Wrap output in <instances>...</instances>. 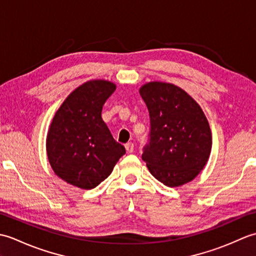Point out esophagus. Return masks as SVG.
<instances>
[{"instance_id": "obj_1", "label": "esophagus", "mask_w": 256, "mask_h": 256, "mask_svg": "<svg viewBox=\"0 0 256 256\" xmlns=\"http://www.w3.org/2000/svg\"><path fill=\"white\" fill-rule=\"evenodd\" d=\"M125 150H126V153H132L134 150V144L133 143H126L125 144Z\"/></svg>"}]
</instances>
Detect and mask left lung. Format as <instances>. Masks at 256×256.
Here are the masks:
<instances>
[{
	"mask_svg": "<svg viewBox=\"0 0 256 256\" xmlns=\"http://www.w3.org/2000/svg\"><path fill=\"white\" fill-rule=\"evenodd\" d=\"M150 118V144L142 158L150 172L167 187L192 182L204 170L212 135L202 108L179 86L150 81L140 88Z\"/></svg>",
	"mask_w": 256,
	"mask_h": 256,
	"instance_id": "8db88e82",
	"label": "left lung"
}]
</instances>
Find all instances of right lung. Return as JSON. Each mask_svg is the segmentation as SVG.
Instances as JSON below:
<instances>
[{"mask_svg":"<svg viewBox=\"0 0 256 256\" xmlns=\"http://www.w3.org/2000/svg\"><path fill=\"white\" fill-rule=\"evenodd\" d=\"M116 89L108 80H90L59 106L48 130L46 150L54 172L80 189H92L110 175L125 154L102 120V106Z\"/></svg>","mask_w":256,"mask_h":256,"instance_id":"right-lung-1","label":"right lung"}]
</instances>
